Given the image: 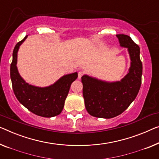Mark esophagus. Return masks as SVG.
Wrapping results in <instances>:
<instances>
[{
    "mask_svg": "<svg viewBox=\"0 0 159 159\" xmlns=\"http://www.w3.org/2000/svg\"><path fill=\"white\" fill-rule=\"evenodd\" d=\"M84 71H82V70H80V71H79V74H78V76H79V79H80V78H81L83 75H84Z\"/></svg>",
    "mask_w": 159,
    "mask_h": 159,
    "instance_id": "obj_1",
    "label": "esophagus"
}]
</instances>
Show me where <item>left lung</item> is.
I'll return each mask as SVG.
<instances>
[{"mask_svg": "<svg viewBox=\"0 0 159 159\" xmlns=\"http://www.w3.org/2000/svg\"><path fill=\"white\" fill-rule=\"evenodd\" d=\"M120 45L129 49L131 60L129 73L120 81L107 83L88 75L81 78L85 106L90 115L111 118L120 115L138 94L141 84L140 48L127 35H116Z\"/></svg>", "mask_w": 159, "mask_h": 159, "instance_id": "8db88e82", "label": "left lung"}]
</instances>
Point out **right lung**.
<instances>
[{
  "label": "right lung",
  "instance_id": "right-lung-1",
  "mask_svg": "<svg viewBox=\"0 0 159 159\" xmlns=\"http://www.w3.org/2000/svg\"><path fill=\"white\" fill-rule=\"evenodd\" d=\"M16 45L13 52V61L11 64V79L14 93L19 102L34 114L42 117H53L60 114L69 92L73 81L77 79L78 73L66 75L51 86L39 88L30 86L19 75L16 63L19 46L25 41Z\"/></svg>",
  "mask_w": 159,
  "mask_h": 159
}]
</instances>
